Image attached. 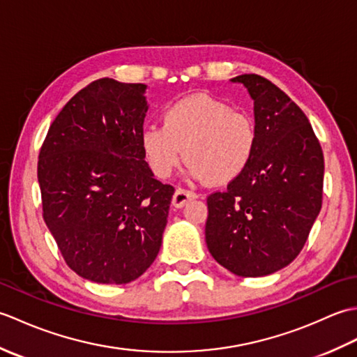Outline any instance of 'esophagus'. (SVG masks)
<instances>
[{
    "label": "esophagus",
    "instance_id": "34e87169",
    "mask_svg": "<svg viewBox=\"0 0 357 357\" xmlns=\"http://www.w3.org/2000/svg\"><path fill=\"white\" fill-rule=\"evenodd\" d=\"M196 198H198V195L196 193H193L190 190H185V188H176V192H174L173 198H172V204H173V207L181 208V207H184L188 201L196 199Z\"/></svg>",
    "mask_w": 357,
    "mask_h": 357
}]
</instances>
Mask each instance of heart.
Returning a JSON list of instances; mask_svg holds the SVG:
<instances>
[{
	"mask_svg": "<svg viewBox=\"0 0 357 357\" xmlns=\"http://www.w3.org/2000/svg\"><path fill=\"white\" fill-rule=\"evenodd\" d=\"M162 123L146 126L139 136L142 155L159 178H169L185 156L190 178L229 184L255 156L253 116L215 96L196 93L173 102L165 109Z\"/></svg>",
	"mask_w": 357,
	"mask_h": 357,
	"instance_id": "obj_1",
	"label": "heart"
}]
</instances>
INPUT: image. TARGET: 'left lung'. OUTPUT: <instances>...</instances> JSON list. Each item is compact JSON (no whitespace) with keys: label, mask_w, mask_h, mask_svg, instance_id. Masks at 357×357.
I'll use <instances>...</instances> for the list:
<instances>
[{"label":"left lung","mask_w":357,"mask_h":357,"mask_svg":"<svg viewBox=\"0 0 357 357\" xmlns=\"http://www.w3.org/2000/svg\"><path fill=\"white\" fill-rule=\"evenodd\" d=\"M255 101L257 147L248 169L207 198L208 252L229 271L259 278L287 267L322 207L324 153L308 118L259 75H239Z\"/></svg>","instance_id":"8db88e82"}]
</instances>
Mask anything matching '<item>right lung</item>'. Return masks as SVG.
I'll list each match as a JSON object with an SVG mask.
<instances>
[{
  "label": "right lung",
  "instance_id": "add662e5",
  "mask_svg": "<svg viewBox=\"0 0 357 357\" xmlns=\"http://www.w3.org/2000/svg\"><path fill=\"white\" fill-rule=\"evenodd\" d=\"M146 89L90 82L58 113L40 151L44 222L67 265L92 282H132L162 244L174 188L142 155Z\"/></svg>",
  "mask_w": 357,
  "mask_h": 357
}]
</instances>
